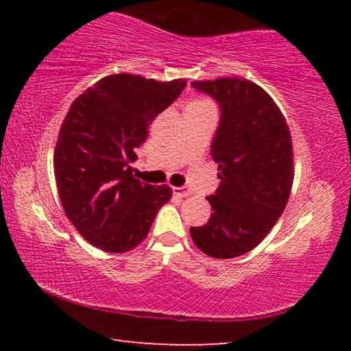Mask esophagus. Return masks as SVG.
I'll list each match as a JSON object with an SVG mask.
<instances>
[{
  "instance_id": "34e87169",
  "label": "esophagus",
  "mask_w": 351,
  "mask_h": 351,
  "mask_svg": "<svg viewBox=\"0 0 351 351\" xmlns=\"http://www.w3.org/2000/svg\"><path fill=\"white\" fill-rule=\"evenodd\" d=\"M173 193L176 195V197L180 198H186L189 197V195H192V190H190L189 187H173Z\"/></svg>"
}]
</instances>
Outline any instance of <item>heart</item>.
<instances>
[{"label":"heart","instance_id":"b5f03b06","mask_svg":"<svg viewBox=\"0 0 351 351\" xmlns=\"http://www.w3.org/2000/svg\"><path fill=\"white\" fill-rule=\"evenodd\" d=\"M197 108H213V105L210 100L207 99H197L193 100V102H190L186 110H197Z\"/></svg>","mask_w":351,"mask_h":351}]
</instances>
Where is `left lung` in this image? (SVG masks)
<instances>
[{
	"label": "left lung",
	"mask_w": 351,
	"mask_h": 351,
	"mask_svg": "<svg viewBox=\"0 0 351 351\" xmlns=\"http://www.w3.org/2000/svg\"><path fill=\"white\" fill-rule=\"evenodd\" d=\"M219 106L210 144L219 186L207 197L209 221L190 228L198 249L215 258L251 251L269 234L285 210L294 178L287 121L269 94L246 79L192 82Z\"/></svg>",
	"instance_id": "obj_1"
}]
</instances>
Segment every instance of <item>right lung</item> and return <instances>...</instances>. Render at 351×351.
I'll return each mask as SVG.
<instances>
[{"mask_svg":"<svg viewBox=\"0 0 351 351\" xmlns=\"http://www.w3.org/2000/svg\"><path fill=\"white\" fill-rule=\"evenodd\" d=\"M186 88V80L156 82L112 74L77 97L58 133L54 171L64 213L80 235L105 252L132 251L145 239L169 186L133 176L148 127Z\"/></svg>","mask_w":351,"mask_h":351,"instance_id":"right-lung-1","label":"right lung"}]
</instances>
